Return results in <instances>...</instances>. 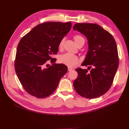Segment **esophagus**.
Wrapping results in <instances>:
<instances>
[{
  "label": "esophagus",
  "mask_w": 129,
  "mask_h": 129,
  "mask_svg": "<svg viewBox=\"0 0 129 129\" xmlns=\"http://www.w3.org/2000/svg\"><path fill=\"white\" fill-rule=\"evenodd\" d=\"M73 69V68H72V67H68V71H69V72H71V71H72Z\"/></svg>",
  "instance_id": "obj_1"
}]
</instances>
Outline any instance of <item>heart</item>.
<instances>
[{
	"instance_id": "1",
	"label": "heart",
	"mask_w": 129,
	"mask_h": 129,
	"mask_svg": "<svg viewBox=\"0 0 129 129\" xmlns=\"http://www.w3.org/2000/svg\"><path fill=\"white\" fill-rule=\"evenodd\" d=\"M74 39L77 45L79 44L81 41H84V38L79 34L75 35L74 36ZM64 41V39H62L60 40L59 44H58V49H61L63 47ZM58 61L60 63L65 64L68 67H74L79 63L80 60L76 55L72 53H68L60 56V57H58Z\"/></svg>"
}]
</instances>
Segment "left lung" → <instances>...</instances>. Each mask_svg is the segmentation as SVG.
<instances>
[{"instance_id": "8db88e82", "label": "left lung", "mask_w": 129, "mask_h": 129, "mask_svg": "<svg viewBox=\"0 0 129 129\" xmlns=\"http://www.w3.org/2000/svg\"><path fill=\"white\" fill-rule=\"evenodd\" d=\"M86 37L89 50L82 66L78 68L73 85L77 93L87 99H94L106 93L110 88L118 67L117 47L114 37L100 25L77 23L73 27Z\"/></svg>"}]
</instances>
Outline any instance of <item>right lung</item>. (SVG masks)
Returning <instances> with one entry per match:
<instances>
[{"mask_svg":"<svg viewBox=\"0 0 129 129\" xmlns=\"http://www.w3.org/2000/svg\"><path fill=\"white\" fill-rule=\"evenodd\" d=\"M72 22H47L36 26L19 41L14 68L25 91L38 99L45 98L56 89L67 72L63 64H55L60 40L71 30ZM51 59V60H50ZM50 60L53 66L46 61Z\"/></svg>","mask_w":129,"mask_h":129,"instance_id":"right-lung-1","label":"right lung"}]
</instances>
